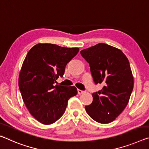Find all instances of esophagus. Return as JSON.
Returning <instances> with one entry per match:
<instances>
[{"label":"esophagus","mask_w":149,"mask_h":149,"mask_svg":"<svg viewBox=\"0 0 149 149\" xmlns=\"http://www.w3.org/2000/svg\"><path fill=\"white\" fill-rule=\"evenodd\" d=\"M85 91H81V90H80V89H77V93L79 94V95H81V94H82V93H84Z\"/></svg>","instance_id":"1"}]
</instances>
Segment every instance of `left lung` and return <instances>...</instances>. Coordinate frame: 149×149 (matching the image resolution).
Wrapping results in <instances>:
<instances>
[{"label":"left lung","mask_w":149,"mask_h":149,"mask_svg":"<svg viewBox=\"0 0 149 149\" xmlns=\"http://www.w3.org/2000/svg\"><path fill=\"white\" fill-rule=\"evenodd\" d=\"M81 55L89 63L95 83L104 86L93 93V102L85 107L87 114L100 123L116 119L129 103L134 79L131 66L121 49L100 43L84 49Z\"/></svg>","instance_id":"left-lung-1"}]
</instances>
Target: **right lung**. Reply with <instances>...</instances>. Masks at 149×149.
I'll return each instance as SVG.
<instances>
[{"label":"right lung","instance_id":"obj_1","mask_svg":"<svg viewBox=\"0 0 149 149\" xmlns=\"http://www.w3.org/2000/svg\"><path fill=\"white\" fill-rule=\"evenodd\" d=\"M78 48L39 43L30 49L21 68L18 86L28 111L38 121L50 125L62 116L70 97L77 95L75 86L55 85Z\"/></svg>","mask_w":149,"mask_h":149}]
</instances>
